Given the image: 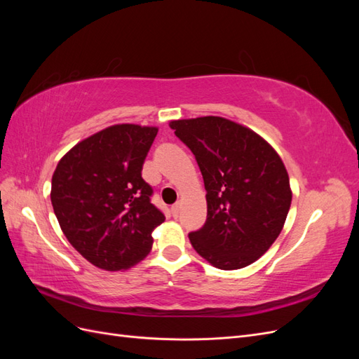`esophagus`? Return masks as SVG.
<instances>
[{
    "label": "esophagus",
    "mask_w": 359,
    "mask_h": 359,
    "mask_svg": "<svg viewBox=\"0 0 359 359\" xmlns=\"http://www.w3.org/2000/svg\"><path fill=\"white\" fill-rule=\"evenodd\" d=\"M180 210H181V205H180L178 202L172 206V210H170V211H172V215L175 217V219H177V217L180 215Z\"/></svg>",
    "instance_id": "34e87169"
}]
</instances>
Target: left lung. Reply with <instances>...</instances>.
<instances>
[{
	"instance_id": "8db88e82",
	"label": "left lung",
	"mask_w": 359,
	"mask_h": 359,
	"mask_svg": "<svg viewBox=\"0 0 359 359\" xmlns=\"http://www.w3.org/2000/svg\"><path fill=\"white\" fill-rule=\"evenodd\" d=\"M203 177L206 222L193 248L220 269L253 264L277 240L292 202L289 175L266 140L222 116L172 121Z\"/></svg>"
}]
</instances>
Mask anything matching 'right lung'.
<instances>
[{
    "mask_svg": "<svg viewBox=\"0 0 359 359\" xmlns=\"http://www.w3.org/2000/svg\"><path fill=\"white\" fill-rule=\"evenodd\" d=\"M157 127L111 126L64 156L52 177L50 201L69 243L106 271L127 269L153 247L165 215L151 203L142 165Z\"/></svg>",
    "mask_w": 359,
    "mask_h": 359,
    "instance_id": "right-lung-1",
    "label": "right lung"
}]
</instances>
